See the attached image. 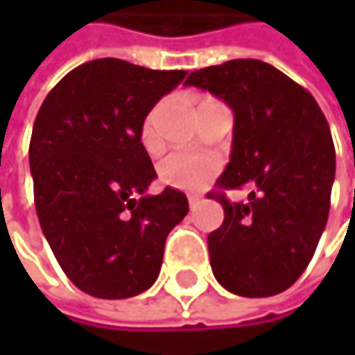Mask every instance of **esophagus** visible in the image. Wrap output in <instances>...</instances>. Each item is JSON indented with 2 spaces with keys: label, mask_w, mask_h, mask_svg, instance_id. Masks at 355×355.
I'll return each instance as SVG.
<instances>
[{
  "label": "esophagus",
  "mask_w": 355,
  "mask_h": 355,
  "mask_svg": "<svg viewBox=\"0 0 355 355\" xmlns=\"http://www.w3.org/2000/svg\"><path fill=\"white\" fill-rule=\"evenodd\" d=\"M187 199H189V205H191V207H195V205L201 201V197H199V195H189Z\"/></svg>",
  "instance_id": "obj_1"
}]
</instances>
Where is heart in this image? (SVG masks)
Here are the masks:
<instances>
[{"instance_id":"heart-1","label":"heart","mask_w":355,"mask_h":355,"mask_svg":"<svg viewBox=\"0 0 355 355\" xmlns=\"http://www.w3.org/2000/svg\"><path fill=\"white\" fill-rule=\"evenodd\" d=\"M160 108H154L141 127V141L144 146L156 144V116ZM220 171V160L216 156H201V154H187V152H173L168 154L160 166L158 175L160 180L168 187L182 189V191H199L203 189L211 177Z\"/></svg>"}]
</instances>
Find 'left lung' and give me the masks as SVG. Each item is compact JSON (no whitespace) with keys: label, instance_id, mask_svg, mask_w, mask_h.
<instances>
[{"label":"left lung","instance_id":"1","mask_svg":"<svg viewBox=\"0 0 355 355\" xmlns=\"http://www.w3.org/2000/svg\"><path fill=\"white\" fill-rule=\"evenodd\" d=\"M187 86L234 110L230 164L220 189L250 184L248 203L211 191L224 222L207 236L216 279L247 298L288 290L309 267L331 205L335 146L313 94L273 65L232 59L191 71Z\"/></svg>","mask_w":355,"mask_h":355}]
</instances>
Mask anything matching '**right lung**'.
<instances>
[{
    "instance_id": "add662e5",
    "label": "right lung",
    "mask_w": 355,
    "mask_h": 355,
    "mask_svg": "<svg viewBox=\"0 0 355 355\" xmlns=\"http://www.w3.org/2000/svg\"><path fill=\"white\" fill-rule=\"evenodd\" d=\"M184 76L94 59L71 69L36 114L28 150L36 216L65 275L94 298L146 292L168 232L189 211L184 193L171 187L132 199L156 178L144 121Z\"/></svg>"
}]
</instances>
